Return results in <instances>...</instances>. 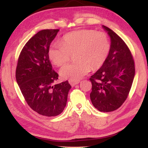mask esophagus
Listing matches in <instances>:
<instances>
[{
    "instance_id": "esophagus-1",
    "label": "esophagus",
    "mask_w": 148,
    "mask_h": 148,
    "mask_svg": "<svg viewBox=\"0 0 148 148\" xmlns=\"http://www.w3.org/2000/svg\"><path fill=\"white\" fill-rule=\"evenodd\" d=\"M69 82L72 86H75L76 84H78L80 82V81H73V80H69Z\"/></svg>"
}]
</instances>
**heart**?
<instances>
[{
  "label": "heart",
  "mask_w": 148,
  "mask_h": 148,
  "mask_svg": "<svg viewBox=\"0 0 148 148\" xmlns=\"http://www.w3.org/2000/svg\"><path fill=\"white\" fill-rule=\"evenodd\" d=\"M110 50V41L107 34L94 30H79L64 36L60 43L51 44L49 56L57 66L68 62L74 54L77 62L65 65L60 70L63 79L79 81L90 69L100 68Z\"/></svg>",
  "instance_id": "obj_1"
}]
</instances>
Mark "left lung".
<instances>
[{"label": "left lung", "instance_id": "1", "mask_svg": "<svg viewBox=\"0 0 148 148\" xmlns=\"http://www.w3.org/2000/svg\"><path fill=\"white\" fill-rule=\"evenodd\" d=\"M102 27L110 38V50L104 64L90 78V99L101 112H112L126 100L135 74L131 51L120 36L110 28Z\"/></svg>", "mask_w": 148, "mask_h": 148}]
</instances>
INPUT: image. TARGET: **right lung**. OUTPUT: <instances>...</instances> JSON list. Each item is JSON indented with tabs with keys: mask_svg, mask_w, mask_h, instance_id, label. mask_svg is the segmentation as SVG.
Segmentation results:
<instances>
[{
	"mask_svg": "<svg viewBox=\"0 0 148 148\" xmlns=\"http://www.w3.org/2000/svg\"><path fill=\"white\" fill-rule=\"evenodd\" d=\"M58 31L42 30L31 38L21 52L15 73L27 104L35 112L48 117L63 112L71 88L67 81L54 84L58 74L49 60V49Z\"/></svg>",
	"mask_w": 148,
	"mask_h": 148,
	"instance_id": "1",
	"label": "right lung"
}]
</instances>
